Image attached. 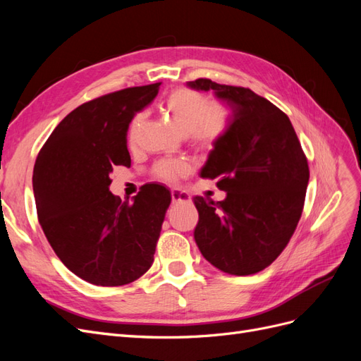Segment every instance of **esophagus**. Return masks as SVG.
Returning <instances> with one entry per match:
<instances>
[{"instance_id": "34e87169", "label": "esophagus", "mask_w": 361, "mask_h": 361, "mask_svg": "<svg viewBox=\"0 0 361 361\" xmlns=\"http://www.w3.org/2000/svg\"><path fill=\"white\" fill-rule=\"evenodd\" d=\"M190 194L180 188H173L171 190V202L173 203H180V202H188Z\"/></svg>"}]
</instances>
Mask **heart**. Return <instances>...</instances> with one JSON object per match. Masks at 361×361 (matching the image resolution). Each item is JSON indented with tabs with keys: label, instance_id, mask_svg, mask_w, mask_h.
Wrapping results in <instances>:
<instances>
[{
	"label": "heart",
	"instance_id": "1",
	"mask_svg": "<svg viewBox=\"0 0 361 361\" xmlns=\"http://www.w3.org/2000/svg\"><path fill=\"white\" fill-rule=\"evenodd\" d=\"M164 110L170 116L183 135H188L190 145L200 152L214 150L224 138L231 125L232 110L224 101H211L192 89L173 90L164 101ZM145 113H137L128 128L129 145H135ZM190 164L183 159H162L152 169V176L161 180H174L188 173Z\"/></svg>",
	"mask_w": 361,
	"mask_h": 361
}]
</instances>
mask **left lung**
I'll list each match as a JSON object with an SVG mask.
<instances>
[{"label":"left lung","instance_id":"obj_1","mask_svg":"<svg viewBox=\"0 0 361 361\" xmlns=\"http://www.w3.org/2000/svg\"><path fill=\"white\" fill-rule=\"evenodd\" d=\"M214 90L231 106L224 138L202 170L227 192L223 202L194 197V231L203 257L223 272L250 276L265 269L286 248L302 214L309 162L289 117L247 87L191 81Z\"/></svg>","mask_w":361,"mask_h":361}]
</instances>
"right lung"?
Here are the masks:
<instances>
[{
	"mask_svg": "<svg viewBox=\"0 0 361 361\" xmlns=\"http://www.w3.org/2000/svg\"><path fill=\"white\" fill-rule=\"evenodd\" d=\"M161 82L84 102L42 146L32 173L39 223L59 259L96 286H123L154 264L170 191L146 183L133 202L110 192L116 166L130 167L126 133Z\"/></svg>",
	"mask_w": 361,
	"mask_h": 361,
	"instance_id": "right-lung-1",
	"label": "right lung"
}]
</instances>
